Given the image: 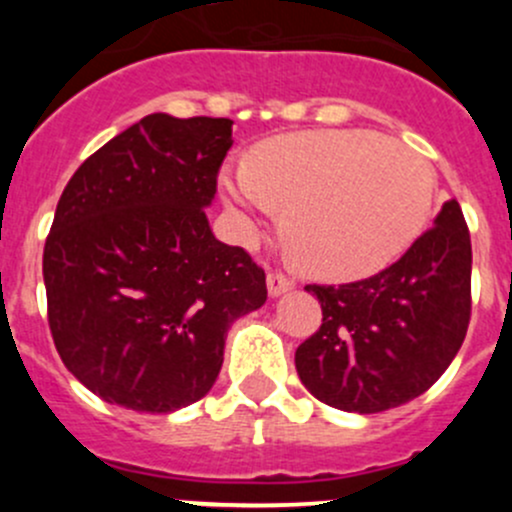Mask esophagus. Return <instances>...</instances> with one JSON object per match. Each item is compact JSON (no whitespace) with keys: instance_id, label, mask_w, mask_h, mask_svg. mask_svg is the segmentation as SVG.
Segmentation results:
<instances>
[{"instance_id":"1","label":"esophagus","mask_w":512,"mask_h":512,"mask_svg":"<svg viewBox=\"0 0 512 512\" xmlns=\"http://www.w3.org/2000/svg\"><path fill=\"white\" fill-rule=\"evenodd\" d=\"M292 287H294V280L289 275H285V272L272 270L270 275H267V292H270L272 297H280V294L289 292Z\"/></svg>"}]
</instances>
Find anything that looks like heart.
Returning <instances> with one entry per match:
<instances>
[{
    "label": "heart",
    "mask_w": 512,
    "mask_h": 512,
    "mask_svg": "<svg viewBox=\"0 0 512 512\" xmlns=\"http://www.w3.org/2000/svg\"><path fill=\"white\" fill-rule=\"evenodd\" d=\"M232 208L280 210L294 265L317 280L384 270L426 227L436 175L409 146L376 131L292 133L262 143L245 168L223 170Z\"/></svg>",
    "instance_id": "1"
}]
</instances>
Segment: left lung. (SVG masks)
<instances>
[{
	"label": "left lung",
	"mask_w": 512,
	"mask_h": 512,
	"mask_svg": "<svg viewBox=\"0 0 512 512\" xmlns=\"http://www.w3.org/2000/svg\"><path fill=\"white\" fill-rule=\"evenodd\" d=\"M386 270L347 285H307L322 324L294 354L309 394L354 414L396 409L431 389L471 322V232L448 200Z\"/></svg>",
	"instance_id": "8db88e82"
}]
</instances>
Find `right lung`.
Masks as SVG:
<instances>
[{
  "label": "right lung",
  "mask_w": 512,
  "mask_h": 512,
  "mask_svg": "<svg viewBox=\"0 0 512 512\" xmlns=\"http://www.w3.org/2000/svg\"><path fill=\"white\" fill-rule=\"evenodd\" d=\"M230 146V118L151 113L61 193L44 245L49 329L108 404L170 414L200 401L230 324L265 304V270L205 215Z\"/></svg>",
  "instance_id": "right-lung-1"
}]
</instances>
